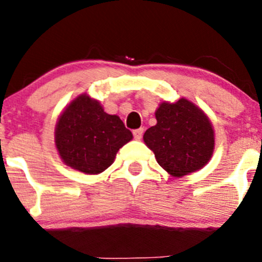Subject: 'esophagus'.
I'll return each mask as SVG.
<instances>
[{"label":"esophagus","mask_w":262,"mask_h":262,"mask_svg":"<svg viewBox=\"0 0 262 262\" xmlns=\"http://www.w3.org/2000/svg\"><path fill=\"white\" fill-rule=\"evenodd\" d=\"M144 135V128H137V130H134V137L136 140H140Z\"/></svg>","instance_id":"1"}]
</instances>
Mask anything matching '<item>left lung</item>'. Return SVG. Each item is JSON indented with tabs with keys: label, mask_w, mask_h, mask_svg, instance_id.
<instances>
[{
	"label": "left lung",
	"mask_w": 262,
	"mask_h": 262,
	"mask_svg": "<svg viewBox=\"0 0 262 262\" xmlns=\"http://www.w3.org/2000/svg\"><path fill=\"white\" fill-rule=\"evenodd\" d=\"M155 118L157 125L147 128L144 142L163 169L173 177H183L208 164L215 139L213 125L200 108L181 98L160 103Z\"/></svg>",
	"instance_id": "obj_1"
}]
</instances>
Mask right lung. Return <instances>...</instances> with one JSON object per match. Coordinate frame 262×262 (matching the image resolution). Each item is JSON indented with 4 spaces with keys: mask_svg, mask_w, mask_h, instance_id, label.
<instances>
[{
    "mask_svg": "<svg viewBox=\"0 0 262 262\" xmlns=\"http://www.w3.org/2000/svg\"><path fill=\"white\" fill-rule=\"evenodd\" d=\"M132 140L121 118L108 115L98 100L81 94L72 100L54 130L63 163L85 174H98L115 162L118 150Z\"/></svg>",
    "mask_w": 262,
    "mask_h": 262,
    "instance_id": "add662e5",
    "label": "right lung"
}]
</instances>
